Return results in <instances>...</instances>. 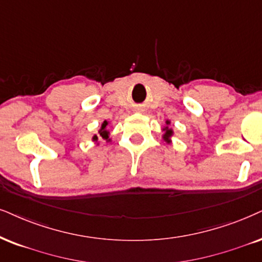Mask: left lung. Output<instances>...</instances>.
<instances>
[{
    "instance_id": "left-lung-1",
    "label": "left lung",
    "mask_w": 262,
    "mask_h": 262,
    "mask_svg": "<svg viewBox=\"0 0 262 262\" xmlns=\"http://www.w3.org/2000/svg\"><path fill=\"white\" fill-rule=\"evenodd\" d=\"M170 123H171V122H170L169 120L165 121V125L163 127L164 134L162 135V139H163V140H164L165 142H167V144H170V142H171V138H173V135H174L173 128L169 127Z\"/></svg>"
}]
</instances>
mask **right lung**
Wrapping results in <instances>:
<instances>
[{
    "mask_svg": "<svg viewBox=\"0 0 262 262\" xmlns=\"http://www.w3.org/2000/svg\"><path fill=\"white\" fill-rule=\"evenodd\" d=\"M108 125H110V122L108 121H104L101 123V127L99 128L98 130V134H94L92 137V141H94L95 144L99 145V139H104V140H106V142H111L112 139L110 138V130H108Z\"/></svg>",
    "mask_w": 262,
    "mask_h": 262,
    "instance_id": "add662e5",
    "label": "right lung"
}]
</instances>
